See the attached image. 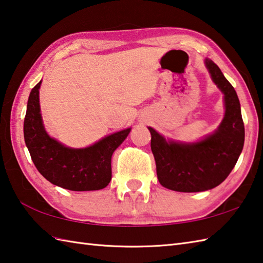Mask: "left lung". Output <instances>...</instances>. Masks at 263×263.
I'll use <instances>...</instances> for the list:
<instances>
[{
    "mask_svg": "<svg viewBox=\"0 0 263 263\" xmlns=\"http://www.w3.org/2000/svg\"><path fill=\"white\" fill-rule=\"evenodd\" d=\"M205 66L224 95L226 114L218 129L199 143L181 144L167 142L148 127L158 179L171 191L203 192L218 186L227 178L243 149L245 130L237 94L216 63L205 59Z\"/></svg>",
    "mask_w": 263,
    "mask_h": 263,
    "instance_id": "obj_1",
    "label": "left lung"
}]
</instances>
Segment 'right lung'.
<instances>
[{
    "label": "right lung",
    "instance_id": "1",
    "mask_svg": "<svg viewBox=\"0 0 263 263\" xmlns=\"http://www.w3.org/2000/svg\"><path fill=\"white\" fill-rule=\"evenodd\" d=\"M41 83L31 89L24 121V137L31 160L50 183L69 191H98L109 185L111 157L130 128L112 134L86 148H69L47 135L40 114Z\"/></svg>",
    "mask_w": 263,
    "mask_h": 263
}]
</instances>
